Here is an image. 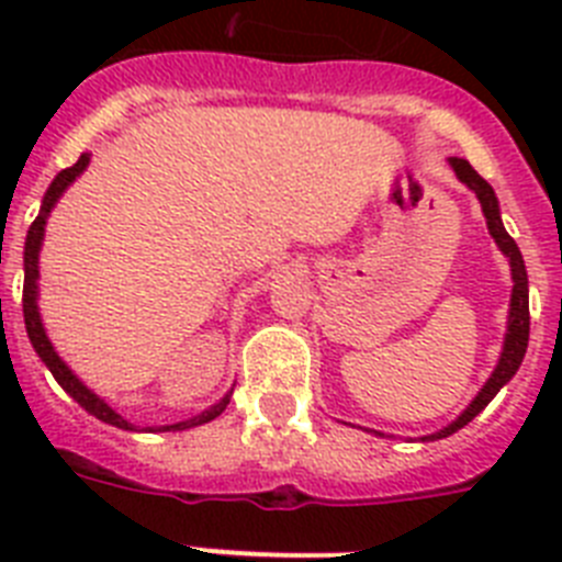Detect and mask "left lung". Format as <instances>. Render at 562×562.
Masks as SVG:
<instances>
[{
    "instance_id": "obj_1",
    "label": "left lung",
    "mask_w": 562,
    "mask_h": 562,
    "mask_svg": "<svg viewBox=\"0 0 562 562\" xmlns=\"http://www.w3.org/2000/svg\"><path fill=\"white\" fill-rule=\"evenodd\" d=\"M448 166L453 168L456 180H459L464 188H470V191L475 193V200L481 202V213H484V220H486V231H490V236L495 238L498 250L504 252L506 261H509V272H513V295H509V312H506L504 346H501V355H498V362H495L493 374L486 376V382L479 389V394L473 396V402H470V405H467V408L461 411L450 425H445V428L436 430V434L422 436V441L448 439V436H453L456 430L470 425V422H473L475 416H479L481 411L495 400V394L504 389L506 382L513 380L515 371H518L520 362H524L526 346H529V278H526L524 256H520L515 238L506 233L504 222H501L498 196H495L493 186H490L484 177H479V171H475L467 160H461V157H448Z\"/></svg>"
}]
</instances>
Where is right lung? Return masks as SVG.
I'll list each match as a JSON object with an SVG mask.
<instances>
[{
  "mask_svg": "<svg viewBox=\"0 0 562 562\" xmlns=\"http://www.w3.org/2000/svg\"><path fill=\"white\" fill-rule=\"evenodd\" d=\"M89 160H92V154L83 151L81 157H78L76 166L64 168V171L56 173V180L49 182L47 193H44L42 200V207H38V216L36 222L30 225L27 231V238H24V292H22V310H24V329H27V337L30 342H33V349H36L38 360L44 362L49 369V374L56 376V382L61 385L64 391H67L72 400L81 405L87 414H92L95 419L106 422V425H114V428L121 430H134V425L128 419H123L117 411L109 405L103 396H98L95 391L89 389L87 382L81 380V376L76 374V371L69 369L67 362L61 360V355L56 351V346H53V340H49L47 329H44V321H42V312H38V256H42V245H44V227H47V220L49 213H53V207L58 205V200H61L64 193H67V188L72 186V182L81 177L83 171L89 168ZM231 394L233 389L227 391L225 396H222L220 402H213L211 408H205L202 414L191 416V419H182V422H173V425H162L160 434H166V430H188V428H196V425H205V422L216 419V416L222 414V411L227 408V402H231Z\"/></svg>",
  "mask_w": 562,
  "mask_h": 562,
  "instance_id": "1",
  "label": "right lung"
}]
</instances>
